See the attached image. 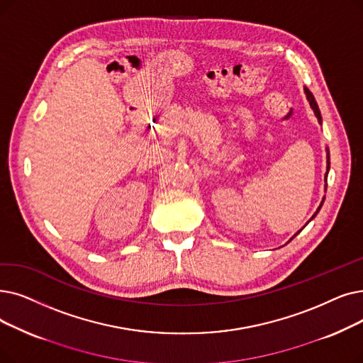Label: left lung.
Listing matches in <instances>:
<instances>
[{"instance_id":"8db88e82","label":"left lung","mask_w":363,"mask_h":363,"mask_svg":"<svg viewBox=\"0 0 363 363\" xmlns=\"http://www.w3.org/2000/svg\"><path fill=\"white\" fill-rule=\"evenodd\" d=\"M304 91H306V96H307V99H308V102H310V106H311V109H313V111H314V116H316V117H318L319 123L322 124V116H320V111H319V106H318L316 101H314V96H313V93H311V91H310V90H308L307 87L304 89ZM326 151H328V150H326ZM326 169H328V172H329V152H328V166H326ZM328 172H326V177H328ZM325 182H326V178H325ZM325 190H326V185H325ZM323 201H325V199L322 200V203H320V206L318 208L316 213H314V215L311 216V219H313L314 216H316V215H318V212H319V211H320V208H322V204H323ZM311 219H310V220H311ZM301 230H303V228H301ZM301 230H299V231H301ZM299 231H298V233H299ZM298 233H296V234H298ZM296 234H295V235H296ZM295 235H294V238H295ZM294 238H292V239H294ZM292 239H291V240H292Z\"/></svg>"}]
</instances>
